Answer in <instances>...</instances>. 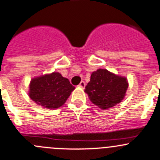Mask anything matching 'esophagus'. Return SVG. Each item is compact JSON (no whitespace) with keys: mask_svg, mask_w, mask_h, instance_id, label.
<instances>
[{"mask_svg":"<svg viewBox=\"0 0 160 160\" xmlns=\"http://www.w3.org/2000/svg\"><path fill=\"white\" fill-rule=\"evenodd\" d=\"M85 85H86V84H85V82H84V81H82V82H80L79 84V87H81V88H85Z\"/></svg>","mask_w":160,"mask_h":160,"instance_id":"obj_1","label":"esophagus"}]
</instances>
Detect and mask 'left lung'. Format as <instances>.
I'll use <instances>...</instances> for the list:
<instances>
[{
  "instance_id": "8db88e82",
  "label": "left lung",
  "mask_w": 160,
  "mask_h": 160,
  "mask_svg": "<svg viewBox=\"0 0 160 160\" xmlns=\"http://www.w3.org/2000/svg\"><path fill=\"white\" fill-rule=\"evenodd\" d=\"M128 86L125 77L111 73L106 69H98L92 72L85 92L94 105L102 109H106L121 102Z\"/></svg>"
}]
</instances>
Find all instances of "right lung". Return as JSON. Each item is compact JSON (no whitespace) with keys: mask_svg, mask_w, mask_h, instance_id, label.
Masks as SVG:
<instances>
[{"mask_svg":"<svg viewBox=\"0 0 160 160\" xmlns=\"http://www.w3.org/2000/svg\"><path fill=\"white\" fill-rule=\"evenodd\" d=\"M29 96L44 108L55 109L63 105L75 87L68 78L58 72L33 78L30 83Z\"/></svg>","mask_w":160,"mask_h":160,"instance_id":"add662e5","label":"right lung"}]
</instances>
